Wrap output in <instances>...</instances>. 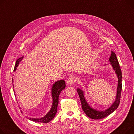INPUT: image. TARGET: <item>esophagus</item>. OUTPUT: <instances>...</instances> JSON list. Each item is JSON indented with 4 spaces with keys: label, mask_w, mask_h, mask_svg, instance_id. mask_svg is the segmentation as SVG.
<instances>
[{
    "label": "esophagus",
    "mask_w": 134,
    "mask_h": 134,
    "mask_svg": "<svg viewBox=\"0 0 134 134\" xmlns=\"http://www.w3.org/2000/svg\"><path fill=\"white\" fill-rule=\"evenodd\" d=\"M75 82V79L74 76H71L67 80V83L69 85L73 84Z\"/></svg>",
    "instance_id": "obj_1"
}]
</instances>
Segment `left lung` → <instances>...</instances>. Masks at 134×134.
Masks as SVG:
<instances>
[{
  "label": "left lung",
  "mask_w": 134,
  "mask_h": 134,
  "mask_svg": "<svg viewBox=\"0 0 134 134\" xmlns=\"http://www.w3.org/2000/svg\"><path fill=\"white\" fill-rule=\"evenodd\" d=\"M109 61L111 62L110 64L115 70V73H116L119 79L116 97V100L114 103L109 108L104 111H98L96 109L92 108L86 102L84 97L83 91L81 90V89H77V92L79 95L80 101H81V102L82 108L83 111L87 115V116L94 120L101 119L107 116L108 115L112 113L114 110L117 109L120 104L122 92V72L117 57L114 52H111V54L109 58Z\"/></svg>",
  "instance_id": "obj_1"
}]
</instances>
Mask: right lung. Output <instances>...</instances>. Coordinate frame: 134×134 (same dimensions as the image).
<instances>
[{
  "instance_id": "right-lung-1",
  "label": "right lung",
  "mask_w": 134,
  "mask_h": 134,
  "mask_svg": "<svg viewBox=\"0 0 134 134\" xmlns=\"http://www.w3.org/2000/svg\"><path fill=\"white\" fill-rule=\"evenodd\" d=\"M23 57L18 59L16 61L15 65L14 68V72L16 69V67L18 66L19 62L23 59ZM66 87L65 81L64 80H59V81L56 82L54 85H53L52 90V94L53 97V104L51 110L49 113L44 116V117L40 119H29V120L41 123H48L51 121L53 118L55 117V115L57 112V107L59 103V96L61 92L64 90Z\"/></svg>"
}]
</instances>
